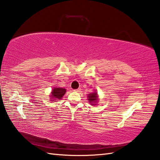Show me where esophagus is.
<instances>
[{
	"mask_svg": "<svg viewBox=\"0 0 160 160\" xmlns=\"http://www.w3.org/2000/svg\"><path fill=\"white\" fill-rule=\"evenodd\" d=\"M73 91H74L75 92H80V91H81V88H78V89H75V90H73Z\"/></svg>",
	"mask_w": 160,
	"mask_h": 160,
	"instance_id": "esophagus-1",
	"label": "esophagus"
}]
</instances>
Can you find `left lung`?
I'll return each mask as SVG.
<instances>
[{
	"label": "left lung",
	"mask_w": 160,
	"mask_h": 160,
	"mask_svg": "<svg viewBox=\"0 0 160 160\" xmlns=\"http://www.w3.org/2000/svg\"><path fill=\"white\" fill-rule=\"evenodd\" d=\"M88 100L89 101V103L91 105H96L97 102L99 101V99H98V94L96 92H93L92 93H90L88 95Z\"/></svg>",
	"instance_id": "left-lung-1"
}]
</instances>
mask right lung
I'll list each match as a JSON object with an SVG mask.
<instances>
[{"label":"right lung","mask_w":160,"mask_h":160,"mask_svg":"<svg viewBox=\"0 0 160 160\" xmlns=\"http://www.w3.org/2000/svg\"><path fill=\"white\" fill-rule=\"evenodd\" d=\"M66 92V89L63 88H54L52 89L51 92V101H55L56 100L61 99V98L63 97V95Z\"/></svg>","instance_id":"1"}]
</instances>
